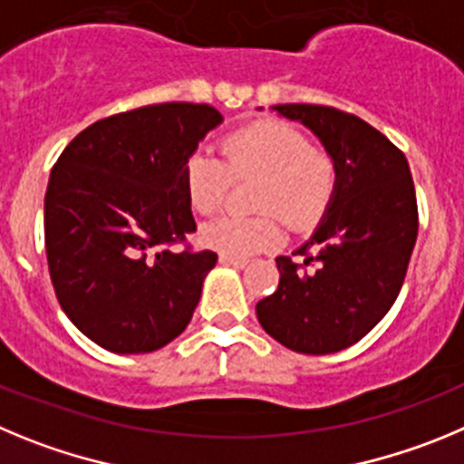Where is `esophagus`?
Wrapping results in <instances>:
<instances>
[{"label": "esophagus", "mask_w": 464, "mask_h": 464, "mask_svg": "<svg viewBox=\"0 0 464 464\" xmlns=\"http://www.w3.org/2000/svg\"><path fill=\"white\" fill-rule=\"evenodd\" d=\"M219 263H222V266H231V268H245V266H247V258L231 256V254H219Z\"/></svg>", "instance_id": "34e87169"}]
</instances>
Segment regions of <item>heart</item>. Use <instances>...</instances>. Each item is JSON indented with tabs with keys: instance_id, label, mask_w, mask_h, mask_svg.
<instances>
[{
	"instance_id": "1",
	"label": "heart",
	"mask_w": 464,
	"mask_h": 464,
	"mask_svg": "<svg viewBox=\"0 0 464 464\" xmlns=\"http://www.w3.org/2000/svg\"><path fill=\"white\" fill-rule=\"evenodd\" d=\"M224 161L194 152L185 164V189L191 208L212 215L222 208L231 178H256L252 217L227 215L201 228L210 249L231 256H249L275 247L279 224L291 231L314 227L328 210L337 187V166L325 150L307 143L304 133L284 120H258L228 133L222 140Z\"/></svg>"
}]
</instances>
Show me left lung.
Masks as SVG:
<instances>
[{
	"instance_id": "left-lung-1",
	"label": "left lung",
	"mask_w": 464,
	"mask_h": 464,
	"mask_svg": "<svg viewBox=\"0 0 464 464\" xmlns=\"http://www.w3.org/2000/svg\"><path fill=\"white\" fill-rule=\"evenodd\" d=\"M310 129L337 166L324 219L295 254L277 256L279 286L258 324L291 352L324 356L356 344L393 307L419 236L407 157L365 120L312 103L273 106Z\"/></svg>"
}]
</instances>
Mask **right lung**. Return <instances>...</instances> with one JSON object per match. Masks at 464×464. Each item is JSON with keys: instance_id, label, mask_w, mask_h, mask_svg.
Listing matches in <instances>:
<instances>
[{"instance_id": "obj_1", "label": "right lung", "mask_w": 464, "mask_h": 464, "mask_svg": "<svg viewBox=\"0 0 464 464\" xmlns=\"http://www.w3.org/2000/svg\"><path fill=\"white\" fill-rule=\"evenodd\" d=\"M222 122L208 103L136 108L87 127L53 166L50 279L64 314L108 352H157L191 321L217 254L170 245L196 231L187 160Z\"/></svg>"}]
</instances>
